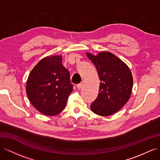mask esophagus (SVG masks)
I'll use <instances>...</instances> for the list:
<instances>
[{
	"instance_id": "esophagus-1",
	"label": "esophagus",
	"mask_w": 160,
	"mask_h": 160,
	"mask_svg": "<svg viewBox=\"0 0 160 160\" xmlns=\"http://www.w3.org/2000/svg\"><path fill=\"white\" fill-rule=\"evenodd\" d=\"M82 87H83V83L82 82H81V83L78 84H77V88H78V89H81L82 88Z\"/></svg>"
}]
</instances>
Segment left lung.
<instances>
[{
    "label": "left lung",
    "mask_w": 160,
    "mask_h": 160,
    "mask_svg": "<svg viewBox=\"0 0 160 160\" xmlns=\"http://www.w3.org/2000/svg\"><path fill=\"white\" fill-rule=\"evenodd\" d=\"M87 55L95 65L101 80L99 95L91 109L99 116L112 115L130 99L133 86L132 73L126 63L109 52Z\"/></svg>",
    "instance_id": "left-lung-1"
}]
</instances>
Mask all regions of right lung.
Wrapping results in <instances>:
<instances>
[{"mask_svg": "<svg viewBox=\"0 0 160 160\" xmlns=\"http://www.w3.org/2000/svg\"><path fill=\"white\" fill-rule=\"evenodd\" d=\"M61 61V56L45 57L36 64L27 80L26 93L30 103L46 116L62 112L73 91L69 72Z\"/></svg>", "mask_w": 160, "mask_h": 160, "instance_id": "1", "label": "right lung"}]
</instances>
